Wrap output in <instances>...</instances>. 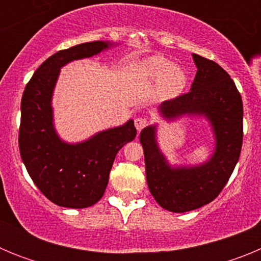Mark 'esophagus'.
<instances>
[{"mask_svg": "<svg viewBox=\"0 0 261 261\" xmlns=\"http://www.w3.org/2000/svg\"><path fill=\"white\" fill-rule=\"evenodd\" d=\"M135 125L136 129H137V132H141L142 129L147 125V120L145 119V117H137V119L135 120Z\"/></svg>", "mask_w": 261, "mask_h": 261, "instance_id": "34e87169", "label": "esophagus"}]
</instances>
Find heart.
<instances>
[{
    "label": "heart",
    "mask_w": 261,
    "mask_h": 261,
    "mask_svg": "<svg viewBox=\"0 0 261 261\" xmlns=\"http://www.w3.org/2000/svg\"><path fill=\"white\" fill-rule=\"evenodd\" d=\"M140 73L146 80L161 81V93L165 96H177L187 85V75L179 65H171V62L162 56H153L146 59L140 65Z\"/></svg>",
    "instance_id": "1"
}]
</instances>
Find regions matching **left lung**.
Wrapping results in <instances>:
<instances>
[{"mask_svg": "<svg viewBox=\"0 0 261 261\" xmlns=\"http://www.w3.org/2000/svg\"><path fill=\"white\" fill-rule=\"evenodd\" d=\"M197 68L191 91L166 100L158 107L167 121L184 116L205 117L214 136L208 161L196 166H171L156 141V124L144 128L146 181L163 209L174 213L195 211L213 201L226 186L241 155L243 141V105L230 75L212 60L192 55Z\"/></svg>", "mask_w": 261, "mask_h": 261, "instance_id": "8db88e82", "label": "left lung"}]
</instances>
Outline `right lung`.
Instances as JSON below:
<instances>
[{"instance_id":"add662e5","label":"right lung","mask_w":261,"mask_h":261,"mask_svg":"<svg viewBox=\"0 0 261 261\" xmlns=\"http://www.w3.org/2000/svg\"><path fill=\"white\" fill-rule=\"evenodd\" d=\"M112 45L99 40L59 50L36 69L23 91L20 156L40 192L59 206L89 208L102 199L117 151L137 133L130 119L85 141L69 144L60 138L53 123V90L62 66L95 56Z\"/></svg>"}]
</instances>
